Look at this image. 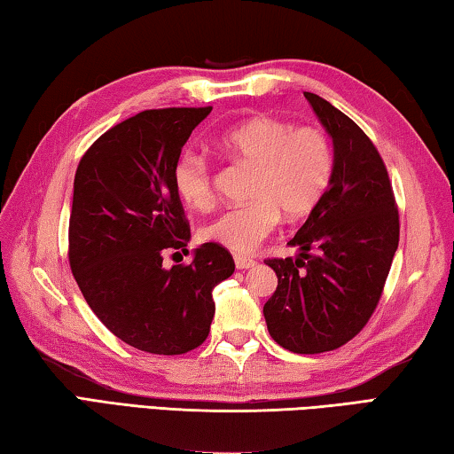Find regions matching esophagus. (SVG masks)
<instances>
[{
    "instance_id": "obj_1",
    "label": "esophagus",
    "mask_w": 454,
    "mask_h": 454,
    "mask_svg": "<svg viewBox=\"0 0 454 454\" xmlns=\"http://www.w3.org/2000/svg\"><path fill=\"white\" fill-rule=\"evenodd\" d=\"M235 267H237V269H251V267H255V261H253L251 257L237 255V257H235Z\"/></svg>"
}]
</instances>
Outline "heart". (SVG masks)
<instances>
[{
	"label": "heart",
	"mask_w": 454,
	"mask_h": 454,
	"mask_svg": "<svg viewBox=\"0 0 454 454\" xmlns=\"http://www.w3.org/2000/svg\"><path fill=\"white\" fill-rule=\"evenodd\" d=\"M217 145L235 161L253 167V201L221 213L203 227L201 237L239 255L255 251L279 225L281 215L289 221L307 217L323 201L335 173V149L321 127H295L261 115L223 133ZM173 183L191 209L213 205V171L203 155L183 153Z\"/></svg>",
	"instance_id": "1"
}]
</instances>
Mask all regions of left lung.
I'll list each match as a JSON object with an SVG mask.
<instances>
[{
    "label": "left lung",
    "mask_w": 454,
    "mask_h": 454,
    "mask_svg": "<svg viewBox=\"0 0 454 454\" xmlns=\"http://www.w3.org/2000/svg\"><path fill=\"white\" fill-rule=\"evenodd\" d=\"M331 135L335 173L323 201L289 241L293 259H267L277 289L263 307L283 348L317 355L343 347L369 323L399 247V209L377 147L327 99L305 91Z\"/></svg>",
    "instance_id": "obj_1"
}]
</instances>
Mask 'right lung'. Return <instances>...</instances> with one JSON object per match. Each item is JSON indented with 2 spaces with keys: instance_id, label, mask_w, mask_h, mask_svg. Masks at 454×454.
<instances>
[{
  "instance_id": "right-lung-1",
  "label": "right lung",
  "mask_w": 454,
  "mask_h": 454,
  "mask_svg": "<svg viewBox=\"0 0 454 454\" xmlns=\"http://www.w3.org/2000/svg\"><path fill=\"white\" fill-rule=\"evenodd\" d=\"M211 107L147 109L85 151L74 181L69 265L87 305L123 343L153 355L193 351L209 335L213 289L235 271L217 243L163 267L191 239L173 183L191 131ZM175 255V253H173Z\"/></svg>"
}]
</instances>
